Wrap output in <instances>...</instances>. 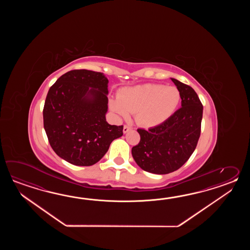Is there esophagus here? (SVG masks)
<instances>
[{
  "label": "esophagus",
  "instance_id": "obj_1",
  "mask_svg": "<svg viewBox=\"0 0 250 250\" xmlns=\"http://www.w3.org/2000/svg\"><path fill=\"white\" fill-rule=\"evenodd\" d=\"M129 130H131V127H129V126H127V125H124V127H123V133L128 132Z\"/></svg>",
  "mask_w": 250,
  "mask_h": 250
}]
</instances>
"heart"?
I'll return each mask as SVG.
<instances>
[{
	"label": "heart",
	"mask_w": 250,
	"mask_h": 250,
	"mask_svg": "<svg viewBox=\"0 0 250 250\" xmlns=\"http://www.w3.org/2000/svg\"><path fill=\"white\" fill-rule=\"evenodd\" d=\"M181 96L175 86L144 84L125 87L110 101V108L119 117L134 112L135 121L145 127L159 126L168 121L180 104Z\"/></svg>",
	"instance_id": "b5f03b06"
}]
</instances>
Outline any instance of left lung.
I'll use <instances>...</instances> for the list:
<instances>
[{
	"label": "left lung",
	"instance_id": "obj_1",
	"mask_svg": "<svg viewBox=\"0 0 250 250\" xmlns=\"http://www.w3.org/2000/svg\"><path fill=\"white\" fill-rule=\"evenodd\" d=\"M171 80L181 92V108L159 126L138 128L140 141L131 150L137 165L155 174L180 169L197 147L201 133L203 105L197 93L191 86Z\"/></svg>",
	"mask_w": 250,
	"mask_h": 250
}]
</instances>
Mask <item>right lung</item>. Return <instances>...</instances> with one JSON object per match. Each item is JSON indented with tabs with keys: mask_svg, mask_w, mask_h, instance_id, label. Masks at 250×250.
Masks as SVG:
<instances>
[{
	"mask_svg": "<svg viewBox=\"0 0 250 250\" xmlns=\"http://www.w3.org/2000/svg\"><path fill=\"white\" fill-rule=\"evenodd\" d=\"M108 82L101 72L73 69L48 91L43 127L53 151L71 165H95L123 135V125H110L105 119Z\"/></svg>",
	"mask_w": 250,
	"mask_h": 250,
	"instance_id": "add662e5",
	"label": "right lung"
}]
</instances>
